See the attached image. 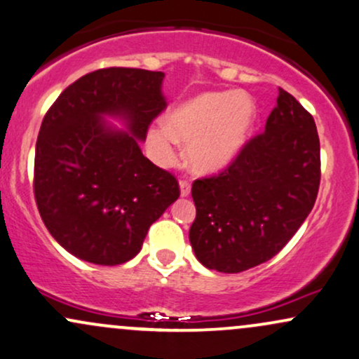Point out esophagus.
<instances>
[{"label":"esophagus","mask_w":359,"mask_h":359,"mask_svg":"<svg viewBox=\"0 0 359 359\" xmlns=\"http://www.w3.org/2000/svg\"><path fill=\"white\" fill-rule=\"evenodd\" d=\"M180 193L181 196H188L189 193H191V184H189V181L187 180L180 181Z\"/></svg>","instance_id":"esophagus-1"}]
</instances>
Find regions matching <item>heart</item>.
Wrapping results in <instances>:
<instances>
[{"label": "heart", "mask_w": 359, "mask_h": 359, "mask_svg": "<svg viewBox=\"0 0 359 359\" xmlns=\"http://www.w3.org/2000/svg\"><path fill=\"white\" fill-rule=\"evenodd\" d=\"M254 99L242 90H208L176 105L170 122L147 129V146L161 164L178 159L180 141L188 144V161L201 172L229 166L237 158L255 124Z\"/></svg>", "instance_id": "heart-1"}]
</instances>
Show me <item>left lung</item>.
I'll use <instances>...</instances> for the list:
<instances>
[{
	"label": "left lung",
	"mask_w": 359,
	"mask_h": 359,
	"mask_svg": "<svg viewBox=\"0 0 359 359\" xmlns=\"http://www.w3.org/2000/svg\"><path fill=\"white\" fill-rule=\"evenodd\" d=\"M316 122L284 88L265 130L226 170L196 180L189 242L212 271L238 273L277 255L304 223L321 181Z\"/></svg>",
	"instance_id": "1"
}]
</instances>
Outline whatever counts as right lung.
I'll list each match as a JSON object with an SVG mask.
<instances>
[{"label":"right lung","instance_id":"right-lung-1","mask_svg":"<svg viewBox=\"0 0 359 359\" xmlns=\"http://www.w3.org/2000/svg\"><path fill=\"white\" fill-rule=\"evenodd\" d=\"M163 72L111 67L75 80L41 122L35 200L45 226L80 260L119 265L180 196L178 181L142 154L164 107ZM121 120L124 130L107 119Z\"/></svg>","mask_w":359,"mask_h":359}]
</instances>
